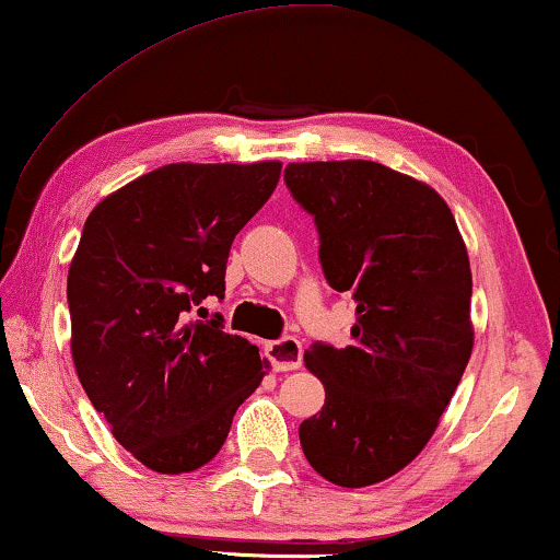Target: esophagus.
I'll list each match as a JSON object with an SVG mask.
<instances>
[{
	"label": "esophagus",
	"instance_id": "1",
	"mask_svg": "<svg viewBox=\"0 0 560 560\" xmlns=\"http://www.w3.org/2000/svg\"><path fill=\"white\" fill-rule=\"evenodd\" d=\"M267 359L278 372L298 370L303 364V343L295 336H282V339L267 343Z\"/></svg>",
	"mask_w": 560,
	"mask_h": 560
}]
</instances>
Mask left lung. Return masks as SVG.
<instances>
[{"instance_id":"8db88e82","label":"left lung","mask_w":560,"mask_h":560,"mask_svg":"<svg viewBox=\"0 0 560 560\" xmlns=\"http://www.w3.org/2000/svg\"><path fill=\"white\" fill-rule=\"evenodd\" d=\"M285 183L328 285L357 303L349 347L305 351L326 402L301 423L303 454L331 485H377L425 448L469 364L466 244L431 186L372 160L290 163Z\"/></svg>"}]
</instances>
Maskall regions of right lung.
<instances>
[{"mask_svg":"<svg viewBox=\"0 0 560 560\" xmlns=\"http://www.w3.org/2000/svg\"><path fill=\"white\" fill-rule=\"evenodd\" d=\"M280 171L278 160L163 165L106 196L83 224L68 270L73 364L114 439L152 471L209 464L270 366L219 313H190L224 298L234 236Z\"/></svg>","mask_w":560,"mask_h":560,"instance_id":"obj_1","label":"right lung"}]
</instances>
